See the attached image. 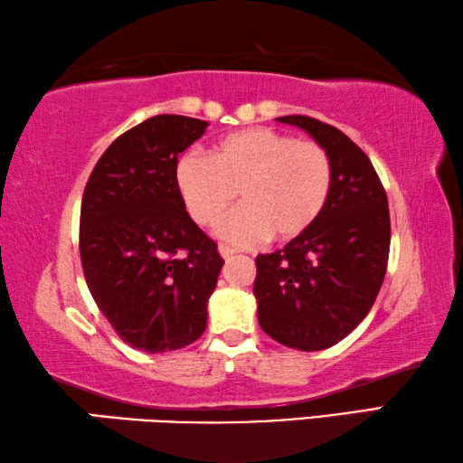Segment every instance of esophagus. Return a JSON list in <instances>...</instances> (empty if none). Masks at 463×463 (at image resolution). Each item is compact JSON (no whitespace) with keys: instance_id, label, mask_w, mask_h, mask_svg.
<instances>
[{"instance_id":"1","label":"esophagus","mask_w":463,"mask_h":463,"mask_svg":"<svg viewBox=\"0 0 463 463\" xmlns=\"http://www.w3.org/2000/svg\"><path fill=\"white\" fill-rule=\"evenodd\" d=\"M218 251H220V255H222L224 260H231V258H234V253H237V249H232L229 245H220Z\"/></svg>"}]
</instances>
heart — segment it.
I'll return each mask as SVG.
<instances>
[{
	"instance_id": "obj_1",
	"label": "heart",
	"mask_w": 463,
	"mask_h": 463,
	"mask_svg": "<svg viewBox=\"0 0 463 463\" xmlns=\"http://www.w3.org/2000/svg\"><path fill=\"white\" fill-rule=\"evenodd\" d=\"M332 179L324 146L269 128L232 131L212 146L208 158L183 154L175 165V185L197 224H214L239 192L243 205L216 229L234 245L303 237L324 214Z\"/></svg>"
}]
</instances>
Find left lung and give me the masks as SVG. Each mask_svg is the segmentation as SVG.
Masks as SVG:
<instances>
[{"mask_svg": "<svg viewBox=\"0 0 463 463\" xmlns=\"http://www.w3.org/2000/svg\"><path fill=\"white\" fill-rule=\"evenodd\" d=\"M280 123L305 129L332 160V194L303 237L258 255L253 295L263 332L288 348L326 350L371 311L390 258V208L366 154L340 129L313 117Z\"/></svg>", "mask_w": 463, "mask_h": 463, "instance_id": "8db88e82", "label": "left lung"}]
</instances>
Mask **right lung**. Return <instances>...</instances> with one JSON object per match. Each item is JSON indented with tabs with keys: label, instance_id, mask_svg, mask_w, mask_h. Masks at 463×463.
Listing matches in <instances>:
<instances>
[{
	"label": "right lung",
	"instance_id": "add662e5",
	"mask_svg": "<svg viewBox=\"0 0 463 463\" xmlns=\"http://www.w3.org/2000/svg\"><path fill=\"white\" fill-rule=\"evenodd\" d=\"M208 123L156 115L109 146L86 183L80 258L100 313L131 348L171 352L195 342L224 260L175 185L179 154Z\"/></svg>",
	"mask_w": 463,
	"mask_h": 463
}]
</instances>
